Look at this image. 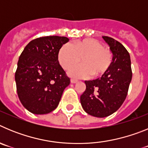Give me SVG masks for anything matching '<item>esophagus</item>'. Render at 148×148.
<instances>
[{
    "label": "esophagus",
    "mask_w": 148,
    "mask_h": 148,
    "mask_svg": "<svg viewBox=\"0 0 148 148\" xmlns=\"http://www.w3.org/2000/svg\"><path fill=\"white\" fill-rule=\"evenodd\" d=\"M70 82H71L72 84H75L78 82V80H76V79H73V78H72L71 80H70Z\"/></svg>",
    "instance_id": "obj_1"
}]
</instances>
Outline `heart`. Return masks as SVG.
<instances>
[{
    "instance_id": "b5f03b06",
    "label": "heart",
    "mask_w": 148,
    "mask_h": 148,
    "mask_svg": "<svg viewBox=\"0 0 148 148\" xmlns=\"http://www.w3.org/2000/svg\"><path fill=\"white\" fill-rule=\"evenodd\" d=\"M81 58L83 64L73 67L69 74L75 78H87L91 74L98 77L108 71L113 61V54L95 39H84L73 44L66 43L58 54V62L65 70L77 64Z\"/></svg>"
}]
</instances>
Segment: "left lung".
<instances>
[{
    "mask_svg": "<svg viewBox=\"0 0 148 148\" xmlns=\"http://www.w3.org/2000/svg\"><path fill=\"white\" fill-rule=\"evenodd\" d=\"M113 54L108 71L101 78L85 81L86 90L80 97L84 110L95 117L113 114L121 106L127 95L132 79L130 56L121 43L102 36Z\"/></svg>",
    "mask_w": 148,
    "mask_h": 148,
    "instance_id": "8db88e82",
    "label": "left lung"
}]
</instances>
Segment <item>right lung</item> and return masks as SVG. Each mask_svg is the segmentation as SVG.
<instances>
[{
  "instance_id": "add662e5",
  "label": "right lung",
  "mask_w": 148,
  "mask_h": 148,
  "mask_svg": "<svg viewBox=\"0 0 148 148\" xmlns=\"http://www.w3.org/2000/svg\"><path fill=\"white\" fill-rule=\"evenodd\" d=\"M69 38L46 36L31 40L21 54L15 72L17 92L27 110L47 114L58 107L70 78L59 64L58 54Z\"/></svg>"
}]
</instances>
